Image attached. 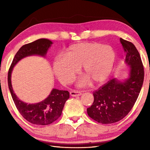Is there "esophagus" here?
I'll return each instance as SVG.
<instances>
[{
	"instance_id": "obj_1",
	"label": "esophagus",
	"mask_w": 150,
	"mask_h": 150,
	"mask_svg": "<svg viewBox=\"0 0 150 150\" xmlns=\"http://www.w3.org/2000/svg\"><path fill=\"white\" fill-rule=\"evenodd\" d=\"M70 95H71L72 97H77V96H81L82 95V93L81 91H77V90H72L70 91Z\"/></svg>"
}]
</instances>
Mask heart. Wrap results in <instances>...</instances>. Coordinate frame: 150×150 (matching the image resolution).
I'll return each mask as SVG.
<instances>
[{"instance_id": "heart-1", "label": "heart", "mask_w": 150, "mask_h": 150, "mask_svg": "<svg viewBox=\"0 0 150 150\" xmlns=\"http://www.w3.org/2000/svg\"><path fill=\"white\" fill-rule=\"evenodd\" d=\"M115 57L111 46L96 42L75 44L67 49L64 56L55 59L53 71L60 82L69 83L82 66L86 77L94 84H99L106 81L112 72Z\"/></svg>"}]
</instances>
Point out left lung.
<instances>
[{"label": "left lung", "instance_id": "obj_1", "mask_svg": "<svg viewBox=\"0 0 150 150\" xmlns=\"http://www.w3.org/2000/svg\"><path fill=\"white\" fill-rule=\"evenodd\" d=\"M126 62L130 65L129 78L124 82L113 79L93 92L94 101L87 109L89 117L102 124L117 122L125 117L134 106L142 86L144 66L135 45L120 39Z\"/></svg>", "mask_w": 150, "mask_h": 150}]
</instances>
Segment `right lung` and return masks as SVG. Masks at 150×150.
I'll use <instances>...</instances> for the list:
<instances>
[{
  "instance_id": "right-lung-1",
  "label": "right lung",
  "mask_w": 150,
  "mask_h": 150,
  "mask_svg": "<svg viewBox=\"0 0 150 150\" xmlns=\"http://www.w3.org/2000/svg\"><path fill=\"white\" fill-rule=\"evenodd\" d=\"M52 44V41L48 39H40L22 46L15 55L8 71V86L18 111L28 122L39 126L48 125L59 119L66 101L69 97V93L68 91L53 89L45 100L37 104H28L19 100L14 93L11 82V74L14 66L21 59L32 55L44 56Z\"/></svg>"
}]
</instances>
